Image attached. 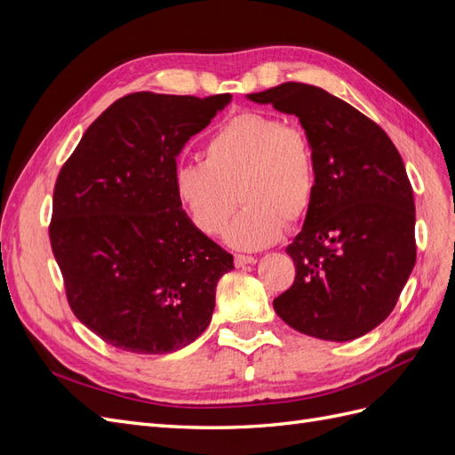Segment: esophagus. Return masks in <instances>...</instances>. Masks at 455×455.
<instances>
[{"mask_svg": "<svg viewBox=\"0 0 455 455\" xmlns=\"http://www.w3.org/2000/svg\"><path fill=\"white\" fill-rule=\"evenodd\" d=\"M249 264H256V258H254V256H246V254H235V266H237V267L249 266Z\"/></svg>", "mask_w": 455, "mask_h": 455, "instance_id": "1", "label": "esophagus"}]
</instances>
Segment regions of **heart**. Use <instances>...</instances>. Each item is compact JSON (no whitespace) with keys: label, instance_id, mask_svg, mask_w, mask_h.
<instances>
[{"label":"heart","instance_id":"1","mask_svg":"<svg viewBox=\"0 0 455 455\" xmlns=\"http://www.w3.org/2000/svg\"><path fill=\"white\" fill-rule=\"evenodd\" d=\"M174 194L189 222L204 235L222 233L237 206L244 209L226 229L233 249L258 251L277 241L286 220H304L319 176L307 132L277 116L244 112L226 121L204 144V161L180 163Z\"/></svg>","mask_w":455,"mask_h":455}]
</instances>
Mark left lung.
<instances>
[{"label": "left lung", "instance_id": "1", "mask_svg": "<svg viewBox=\"0 0 455 455\" xmlns=\"http://www.w3.org/2000/svg\"><path fill=\"white\" fill-rule=\"evenodd\" d=\"M296 116L316 157V196L286 252L294 284L273 299L281 319L328 341L361 338L387 319L416 264V206L404 163L385 131L321 87L249 94Z\"/></svg>", "mask_w": 455, "mask_h": 455}]
</instances>
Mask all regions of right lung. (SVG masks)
I'll use <instances>...</instances> for the list:
<instances>
[{
    "instance_id": "obj_1",
    "label": "right lung",
    "mask_w": 455,
    "mask_h": 455,
    "mask_svg": "<svg viewBox=\"0 0 455 455\" xmlns=\"http://www.w3.org/2000/svg\"><path fill=\"white\" fill-rule=\"evenodd\" d=\"M229 100L228 92L123 96L59 172L52 254L74 315L109 346L172 353L211 323L233 256L189 222L172 174L186 142Z\"/></svg>"
}]
</instances>
